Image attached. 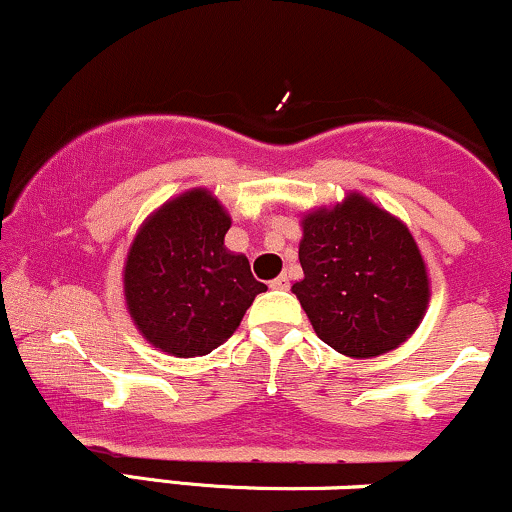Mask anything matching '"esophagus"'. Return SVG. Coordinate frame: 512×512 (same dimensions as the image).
<instances>
[{
	"label": "esophagus",
	"instance_id": "34e87169",
	"mask_svg": "<svg viewBox=\"0 0 512 512\" xmlns=\"http://www.w3.org/2000/svg\"><path fill=\"white\" fill-rule=\"evenodd\" d=\"M269 286H272V289L286 291V289H289V286H291V281H289V276H286V274H281V276H276V279L269 281Z\"/></svg>",
	"mask_w": 512,
	"mask_h": 512
}]
</instances>
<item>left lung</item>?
I'll use <instances>...</instances> for the list:
<instances>
[{"label":"left lung","mask_w":512,"mask_h":512,"mask_svg":"<svg viewBox=\"0 0 512 512\" xmlns=\"http://www.w3.org/2000/svg\"><path fill=\"white\" fill-rule=\"evenodd\" d=\"M293 284L317 337L339 354L380 356L419 327L428 274L402 221L361 195L303 219Z\"/></svg>","instance_id":"8db88e82"}]
</instances>
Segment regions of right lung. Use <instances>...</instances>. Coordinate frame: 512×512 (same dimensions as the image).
<instances>
[{"mask_svg": "<svg viewBox=\"0 0 512 512\" xmlns=\"http://www.w3.org/2000/svg\"><path fill=\"white\" fill-rule=\"evenodd\" d=\"M231 219L207 190L180 195L144 223L125 264V298L139 332L173 356L211 354L267 291L245 255L223 248Z\"/></svg>", "mask_w": 512, "mask_h": 512, "instance_id": "right-lung-1", "label": "right lung"}]
</instances>
